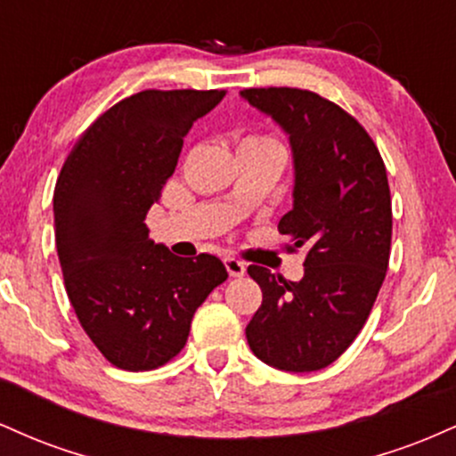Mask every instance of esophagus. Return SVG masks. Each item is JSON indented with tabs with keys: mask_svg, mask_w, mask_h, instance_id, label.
Returning a JSON list of instances; mask_svg holds the SVG:
<instances>
[{
	"mask_svg": "<svg viewBox=\"0 0 456 456\" xmlns=\"http://www.w3.org/2000/svg\"><path fill=\"white\" fill-rule=\"evenodd\" d=\"M224 268H227L229 276H244L246 264H244V261L235 259V257H224Z\"/></svg>",
	"mask_w": 456,
	"mask_h": 456,
	"instance_id": "esophagus-1",
	"label": "esophagus"
}]
</instances>
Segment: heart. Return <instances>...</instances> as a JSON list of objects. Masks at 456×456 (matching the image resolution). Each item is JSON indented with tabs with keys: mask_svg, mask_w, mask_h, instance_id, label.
Masks as SVG:
<instances>
[{
	"mask_svg": "<svg viewBox=\"0 0 456 456\" xmlns=\"http://www.w3.org/2000/svg\"><path fill=\"white\" fill-rule=\"evenodd\" d=\"M253 139H259V141H272V139H268V137H253Z\"/></svg>",
	"mask_w": 456,
	"mask_h": 456,
	"instance_id": "b5f03b06",
	"label": "heart"
}]
</instances>
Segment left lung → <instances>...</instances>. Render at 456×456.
Returning a JSON list of instances; mask_svg holds the SVG:
<instances>
[{
    "mask_svg": "<svg viewBox=\"0 0 456 456\" xmlns=\"http://www.w3.org/2000/svg\"><path fill=\"white\" fill-rule=\"evenodd\" d=\"M240 96L287 134L294 206L279 232L294 248H306L300 281L248 268L264 300L246 326V341L261 362L311 373L354 343L386 279L388 175L366 130L326 98L294 87L242 90Z\"/></svg>",
    "mask_w": 456,
    "mask_h": 456,
    "instance_id": "1",
    "label": "left lung"
}]
</instances>
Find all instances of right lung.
Listing matches in <instances>:
<instances>
[{
	"instance_id": "1",
	"label": "right lung",
	"mask_w": 456,
	"mask_h": 456,
	"mask_svg": "<svg viewBox=\"0 0 456 456\" xmlns=\"http://www.w3.org/2000/svg\"><path fill=\"white\" fill-rule=\"evenodd\" d=\"M223 96L134 94L86 130L57 177L55 246L68 297L87 337L118 369L169 362L186 345L197 308L227 279L218 257H175L145 227L192 122Z\"/></svg>"
}]
</instances>
